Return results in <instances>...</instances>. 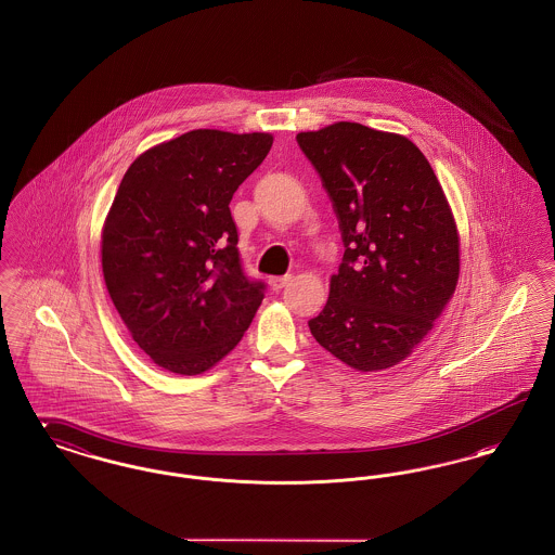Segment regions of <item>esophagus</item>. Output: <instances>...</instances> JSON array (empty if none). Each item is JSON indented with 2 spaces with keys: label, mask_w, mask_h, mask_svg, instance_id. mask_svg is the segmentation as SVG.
<instances>
[{
  "label": "esophagus",
  "mask_w": 555,
  "mask_h": 555,
  "mask_svg": "<svg viewBox=\"0 0 555 555\" xmlns=\"http://www.w3.org/2000/svg\"><path fill=\"white\" fill-rule=\"evenodd\" d=\"M291 274H285V276H272L268 283H270V289L272 291H281L283 287H287L291 283Z\"/></svg>",
  "instance_id": "esophagus-1"
}]
</instances>
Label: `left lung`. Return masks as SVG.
<instances>
[{
    "mask_svg": "<svg viewBox=\"0 0 555 555\" xmlns=\"http://www.w3.org/2000/svg\"><path fill=\"white\" fill-rule=\"evenodd\" d=\"M344 238L328 301L308 322L347 366L391 369L423 341L460 274V241L428 159L405 137L358 122L299 132Z\"/></svg>",
    "mask_w": 555,
    "mask_h": 555,
    "instance_id": "left-lung-1",
    "label": "left lung"
}]
</instances>
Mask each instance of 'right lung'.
Segmentation results:
<instances>
[{
  "mask_svg": "<svg viewBox=\"0 0 555 555\" xmlns=\"http://www.w3.org/2000/svg\"><path fill=\"white\" fill-rule=\"evenodd\" d=\"M270 147L268 132L197 129L147 150L122 177L102 268L134 344L159 369H211L256 317L266 285L243 270L229 204Z\"/></svg>",
  "mask_w": 555,
  "mask_h": 555,
  "instance_id": "right-lung-1",
  "label": "right lung"
}]
</instances>
